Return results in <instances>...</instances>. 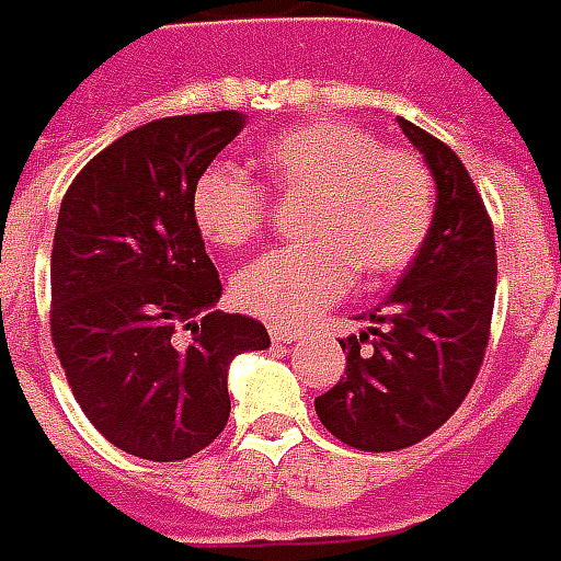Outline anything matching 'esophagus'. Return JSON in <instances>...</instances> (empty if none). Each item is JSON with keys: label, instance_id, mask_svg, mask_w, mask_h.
I'll use <instances>...</instances> for the list:
<instances>
[{"label": "esophagus", "instance_id": "34e87169", "mask_svg": "<svg viewBox=\"0 0 561 561\" xmlns=\"http://www.w3.org/2000/svg\"><path fill=\"white\" fill-rule=\"evenodd\" d=\"M268 332H272V341H277V344H293V341L301 337V329H289V325H272Z\"/></svg>", "mask_w": 561, "mask_h": 561}]
</instances>
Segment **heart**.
<instances>
[{"label":"heart","instance_id":"obj_1","mask_svg":"<svg viewBox=\"0 0 561 561\" xmlns=\"http://www.w3.org/2000/svg\"><path fill=\"white\" fill-rule=\"evenodd\" d=\"M265 186L280 198H308L301 244L262 253L238 272L232 293L244 311L272 323H305L359 280L375 287L414 260L435 217L426 162L380 147L353 123H308L272 135L260 150ZM198 236L238 250L260 236L268 198L248 174L214 162L190 196Z\"/></svg>","mask_w":561,"mask_h":561}]
</instances>
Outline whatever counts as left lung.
<instances>
[{
  "mask_svg": "<svg viewBox=\"0 0 561 561\" xmlns=\"http://www.w3.org/2000/svg\"><path fill=\"white\" fill-rule=\"evenodd\" d=\"M399 126L435 178L432 229L396 289L359 317L368 332L341 341L344 377L313 399L337 440L368 453L411 447L450 420L483 365L495 305V238L478 186L444 141Z\"/></svg>",
  "mask_w": 561,
  "mask_h": 561,
  "instance_id": "8db88e82",
  "label": "left lung"
}]
</instances>
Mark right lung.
<instances>
[{
	"instance_id": "1",
	"label": "right lung",
	"mask_w": 561,
	"mask_h": 561,
	"mask_svg": "<svg viewBox=\"0 0 561 561\" xmlns=\"http://www.w3.org/2000/svg\"><path fill=\"white\" fill-rule=\"evenodd\" d=\"M244 121L145 123L87 162L59 205L54 347L87 420L138 459L205 450L229 420V363L272 344L260 320L214 311L224 287L190 210L196 178Z\"/></svg>"
}]
</instances>
